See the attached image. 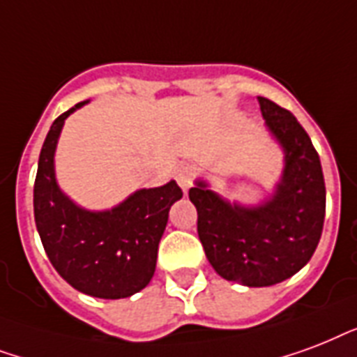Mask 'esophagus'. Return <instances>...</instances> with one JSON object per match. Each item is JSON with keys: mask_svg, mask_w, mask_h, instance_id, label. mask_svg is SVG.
Masks as SVG:
<instances>
[{"mask_svg": "<svg viewBox=\"0 0 357 357\" xmlns=\"http://www.w3.org/2000/svg\"><path fill=\"white\" fill-rule=\"evenodd\" d=\"M176 182H178V186L184 190V192H188L190 188H192L193 184V176H195V173H193V169L190 167V165H182V167H178L176 169Z\"/></svg>", "mask_w": 357, "mask_h": 357, "instance_id": "34e87169", "label": "esophagus"}]
</instances>
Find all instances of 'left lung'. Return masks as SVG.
Masks as SVG:
<instances>
[{
	"label": "left lung",
	"mask_w": 357,
	"mask_h": 357,
	"mask_svg": "<svg viewBox=\"0 0 357 357\" xmlns=\"http://www.w3.org/2000/svg\"><path fill=\"white\" fill-rule=\"evenodd\" d=\"M270 134L284 153V169L272 197L259 206L229 203L197 181L190 201L206 259L223 279L270 287L300 272L319 245L326 186L319 153L289 109L257 96Z\"/></svg>",
	"instance_id": "8db88e82"
}]
</instances>
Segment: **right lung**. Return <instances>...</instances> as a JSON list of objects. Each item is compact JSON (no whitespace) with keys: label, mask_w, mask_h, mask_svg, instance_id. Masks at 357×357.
Returning a JSON list of instances; mask_svg holds the SVG:
<instances>
[{"label":"right lung","mask_w":357,"mask_h":357,"mask_svg":"<svg viewBox=\"0 0 357 357\" xmlns=\"http://www.w3.org/2000/svg\"><path fill=\"white\" fill-rule=\"evenodd\" d=\"M84 104L55 119L44 139L33 188L35 223L50 262L66 283L89 296L119 300L153 279L169 208L182 190L175 181L137 190L104 212L74 204L57 186L54 154L65 119Z\"/></svg>","instance_id":"obj_1"}]
</instances>
